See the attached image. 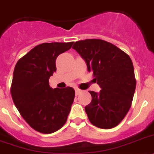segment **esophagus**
Segmentation results:
<instances>
[{
	"instance_id": "1",
	"label": "esophagus",
	"mask_w": 154,
	"mask_h": 154,
	"mask_svg": "<svg viewBox=\"0 0 154 154\" xmlns=\"http://www.w3.org/2000/svg\"><path fill=\"white\" fill-rule=\"evenodd\" d=\"M81 92V90L79 88H75V93H76V95H78Z\"/></svg>"
}]
</instances>
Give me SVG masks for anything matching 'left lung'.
Segmentation results:
<instances>
[{"label":"left lung","instance_id":"left-lung-1","mask_svg":"<svg viewBox=\"0 0 154 154\" xmlns=\"http://www.w3.org/2000/svg\"><path fill=\"white\" fill-rule=\"evenodd\" d=\"M85 60L100 86L99 93L89 91L91 102L85 108L89 121L97 128L116 127L131 106L136 87L131 58L113 44L100 39H86L73 46Z\"/></svg>","mask_w":154,"mask_h":154}]
</instances>
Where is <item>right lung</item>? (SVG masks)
<instances>
[{"mask_svg": "<svg viewBox=\"0 0 154 154\" xmlns=\"http://www.w3.org/2000/svg\"><path fill=\"white\" fill-rule=\"evenodd\" d=\"M73 44H41L19 59L15 65L11 98L23 118L35 131L50 134L66 122L75 97L74 89H52L48 81L56 71L57 57L70 49Z\"/></svg>", "mask_w": 154, "mask_h": 154, "instance_id": "add662e5", "label": "right lung"}]
</instances>
